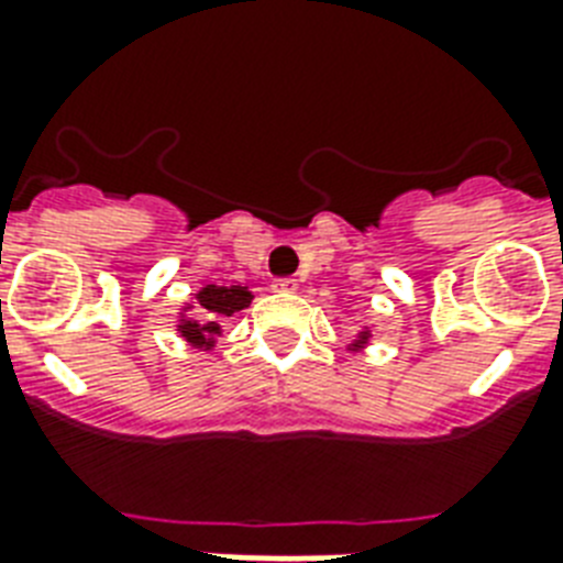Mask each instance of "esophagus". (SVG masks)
Here are the masks:
<instances>
[{
    "instance_id": "34e87169",
    "label": "esophagus",
    "mask_w": 563,
    "mask_h": 563,
    "mask_svg": "<svg viewBox=\"0 0 563 563\" xmlns=\"http://www.w3.org/2000/svg\"><path fill=\"white\" fill-rule=\"evenodd\" d=\"M274 291H298V280L295 277H280V280H274Z\"/></svg>"
}]
</instances>
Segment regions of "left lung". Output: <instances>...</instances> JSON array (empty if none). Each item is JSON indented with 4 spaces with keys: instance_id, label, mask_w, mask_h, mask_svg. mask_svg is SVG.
Returning a JSON list of instances; mask_svg holds the SVG:
<instances>
[{
    "instance_id": "left-lung-1",
    "label": "left lung",
    "mask_w": 563,
    "mask_h": 563,
    "mask_svg": "<svg viewBox=\"0 0 563 563\" xmlns=\"http://www.w3.org/2000/svg\"><path fill=\"white\" fill-rule=\"evenodd\" d=\"M368 342H371V330H362V333L356 335V342L351 344V351H356V353L365 351V344H368Z\"/></svg>"
}]
</instances>
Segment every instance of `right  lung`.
Returning <instances> with one entry per match:
<instances>
[{"label":"right lung","instance_id":"1","mask_svg":"<svg viewBox=\"0 0 563 563\" xmlns=\"http://www.w3.org/2000/svg\"><path fill=\"white\" fill-rule=\"evenodd\" d=\"M251 291L247 286H203L198 295H195V307L187 303L184 312H180L178 333L187 339L192 347H201V351H212L216 347V335H221V318H230L233 312H242V309L251 303ZM189 308H198L201 319H189L186 312Z\"/></svg>","mask_w":563,"mask_h":563}]
</instances>
